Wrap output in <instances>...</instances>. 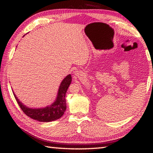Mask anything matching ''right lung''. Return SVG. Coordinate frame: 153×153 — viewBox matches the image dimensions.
Returning <instances> with one entry per match:
<instances>
[{"instance_id":"1","label":"right lung","mask_w":153,"mask_h":153,"mask_svg":"<svg viewBox=\"0 0 153 153\" xmlns=\"http://www.w3.org/2000/svg\"><path fill=\"white\" fill-rule=\"evenodd\" d=\"M71 82V75L69 74L62 82L59 90H58L57 98L55 102L52 104L51 106H47L43 108L33 109L27 108L21 102L19 101L15 95L14 97L22 111L31 118L43 122L54 121L62 116L64 112L66 111V101L65 97H66V93Z\"/></svg>"}]
</instances>
